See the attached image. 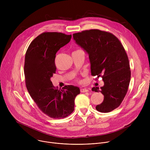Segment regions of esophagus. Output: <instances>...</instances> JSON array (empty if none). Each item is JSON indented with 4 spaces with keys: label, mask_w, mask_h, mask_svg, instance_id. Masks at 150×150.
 <instances>
[{
    "label": "esophagus",
    "mask_w": 150,
    "mask_h": 150,
    "mask_svg": "<svg viewBox=\"0 0 150 150\" xmlns=\"http://www.w3.org/2000/svg\"><path fill=\"white\" fill-rule=\"evenodd\" d=\"M89 90L86 88H81V93H86V92H88Z\"/></svg>",
    "instance_id": "1"
}]
</instances>
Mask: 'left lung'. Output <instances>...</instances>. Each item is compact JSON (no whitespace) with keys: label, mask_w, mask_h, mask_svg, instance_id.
Wrapping results in <instances>:
<instances>
[{"label":"left lung","mask_w":150,"mask_h":150,"mask_svg":"<svg viewBox=\"0 0 150 150\" xmlns=\"http://www.w3.org/2000/svg\"><path fill=\"white\" fill-rule=\"evenodd\" d=\"M76 44L88 54L91 75L101 76L104 85L93 87L100 91L104 100L96 109L102 113L110 112L120 105L127 91L131 71L127 56L118 38L113 34L90 30L75 33Z\"/></svg>","instance_id":"obj_1"}]
</instances>
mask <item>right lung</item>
<instances>
[{"label":"right lung","instance_id":"obj_1","mask_svg":"<svg viewBox=\"0 0 150 150\" xmlns=\"http://www.w3.org/2000/svg\"><path fill=\"white\" fill-rule=\"evenodd\" d=\"M71 37L56 32L42 33L31 42L25 54L27 90L40 110L53 119H62L71 114L75 98L80 93L79 87L74 85L56 89L50 80L56 73V54L68 43Z\"/></svg>","mask_w":150,"mask_h":150}]
</instances>
